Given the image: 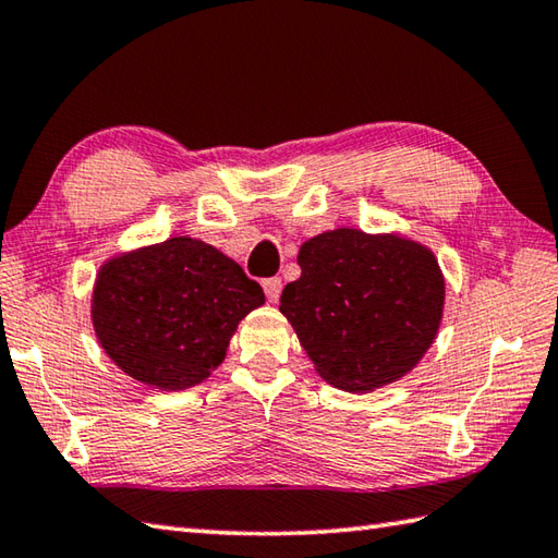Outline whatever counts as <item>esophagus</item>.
I'll return each instance as SVG.
<instances>
[{"mask_svg": "<svg viewBox=\"0 0 558 558\" xmlns=\"http://www.w3.org/2000/svg\"><path fill=\"white\" fill-rule=\"evenodd\" d=\"M263 290H266L268 302H278L280 292H282V280L280 278H266V280H263Z\"/></svg>", "mask_w": 558, "mask_h": 558, "instance_id": "esophagus-1", "label": "esophagus"}]
</instances>
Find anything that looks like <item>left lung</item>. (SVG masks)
<instances>
[{"instance_id": "1", "label": "left lung", "mask_w": 558, "mask_h": 558, "mask_svg": "<svg viewBox=\"0 0 558 558\" xmlns=\"http://www.w3.org/2000/svg\"><path fill=\"white\" fill-rule=\"evenodd\" d=\"M302 276L280 312L333 388L376 390L417 366L437 337L444 278L437 258L400 236L337 229L305 241Z\"/></svg>"}]
</instances>
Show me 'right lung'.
Masks as SVG:
<instances>
[{
    "instance_id": "add662e5",
    "label": "right lung",
    "mask_w": 558,
    "mask_h": 558,
    "mask_svg": "<svg viewBox=\"0 0 558 558\" xmlns=\"http://www.w3.org/2000/svg\"><path fill=\"white\" fill-rule=\"evenodd\" d=\"M256 280L215 246L175 236L99 270L97 339L117 366L160 390H185L225 361L231 333L263 305Z\"/></svg>"
}]
</instances>
